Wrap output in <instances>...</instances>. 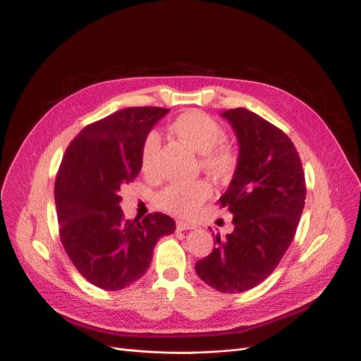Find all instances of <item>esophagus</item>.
Here are the masks:
<instances>
[{"label": "esophagus", "instance_id": "obj_1", "mask_svg": "<svg viewBox=\"0 0 361 361\" xmlns=\"http://www.w3.org/2000/svg\"><path fill=\"white\" fill-rule=\"evenodd\" d=\"M197 228V225L186 222V221H177V230L178 231H186V230H195Z\"/></svg>", "mask_w": 361, "mask_h": 361}]
</instances>
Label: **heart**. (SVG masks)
<instances>
[{"label":"heart","instance_id":"b5f03b06","mask_svg":"<svg viewBox=\"0 0 361 361\" xmlns=\"http://www.w3.org/2000/svg\"><path fill=\"white\" fill-rule=\"evenodd\" d=\"M171 131L195 151L201 152V166L214 180H230L239 166V151L228 142H222L224 127L201 110H188L175 118ZM160 136L157 131H149L143 139L140 149V169L151 175L156 171ZM212 197L209 181L197 180L192 183H172L157 195L159 207L177 216H192Z\"/></svg>","mask_w":361,"mask_h":361}]
</instances>
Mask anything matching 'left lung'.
I'll list each match as a JSON object with an SVG mask.
<instances>
[{
	"instance_id": "left-lung-1",
	"label": "left lung",
	"mask_w": 361,
	"mask_h": 361,
	"mask_svg": "<svg viewBox=\"0 0 361 361\" xmlns=\"http://www.w3.org/2000/svg\"><path fill=\"white\" fill-rule=\"evenodd\" d=\"M239 142V166L219 198L234 231L216 235L197 262L201 280L224 293L250 290L269 276L289 248L305 201L302 163L290 137L243 107L222 113Z\"/></svg>"
}]
</instances>
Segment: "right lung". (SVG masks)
<instances>
[{
	"instance_id": "obj_1",
	"label": "right lung",
	"mask_w": 361,
	"mask_h": 361,
	"mask_svg": "<svg viewBox=\"0 0 361 361\" xmlns=\"http://www.w3.org/2000/svg\"><path fill=\"white\" fill-rule=\"evenodd\" d=\"M169 109L128 107L81 130L69 143L54 184L61 245L77 271L104 290H122L147 272L168 214L126 219L119 190L140 172L145 136Z\"/></svg>"
}]
</instances>
